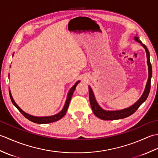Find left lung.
<instances>
[{"label": "left lung", "instance_id": "obj_1", "mask_svg": "<svg viewBox=\"0 0 158 158\" xmlns=\"http://www.w3.org/2000/svg\"><path fill=\"white\" fill-rule=\"evenodd\" d=\"M135 40L139 43H140L144 49H145L146 55H147V63L148 65V79H147V82L145 86V90L143 93L142 96H140V98L137 100V101L133 104L132 106H130L127 108L117 110H106L103 109L100 106V105L97 102L95 96L94 94V92L91 88V87L89 85V98L90 105H91L92 109L93 110L94 115L98 117V118L103 119V120H115V119H120L126 118L127 117H129L130 115H132L136 110L139 109V107L142 105V104L145 101L146 99L148 97V95L150 92V88H151V79L152 77V64L150 63V55L148 49L147 48V47L143 44L142 42L140 41L139 36H135Z\"/></svg>", "mask_w": 158, "mask_h": 158}]
</instances>
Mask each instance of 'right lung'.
Returning <instances> with one entry per match:
<instances>
[{
	"instance_id": "add662e5",
	"label": "right lung",
	"mask_w": 158,
	"mask_h": 158,
	"mask_svg": "<svg viewBox=\"0 0 158 158\" xmlns=\"http://www.w3.org/2000/svg\"><path fill=\"white\" fill-rule=\"evenodd\" d=\"M13 55H14V53H13ZM79 82H80L79 80V81H77L75 83V84H74V85L72 87V88L70 89V90L69 91V93H68V95H67V98H66V100L65 104H64V105L63 109L61 110V111H60L58 113H57V114H56V115H52V116L36 117V116L31 115H30V114L24 112L23 110L20 109V107L15 103V102L14 101V100H13V97H12L11 91H10V89H9L10 98H11V102L13 104V105H14L16 107V108L19 110V112L21 113L22 115L26 117V119H29L30 121H31V122L36 123H49L55 122H56V121H58L59 119H62V117L65 115V114L67 111V109H68V108H69V103H70V100H71L72 96L73 94V92H74V91H75V89L76 88V86L77 85V84H78Z\"/></svg>"
}]
</instances>
